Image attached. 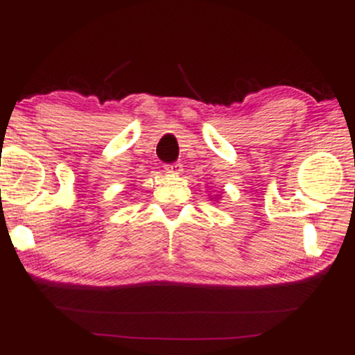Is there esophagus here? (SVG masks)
Masks as SVG:
<instances>
[{
  "instance_id": "1",
  "label": "esophagus",
  "mask_w": 355,
  "mask_h": 355,
  "mask_svg": "<svg viewBox=\"0 0 355 355\" xmlns=\"http://www.w3.org/2000/svg\"><path fill=\"white\" fill-rule=\"evenodd\" d=\"M165 172L172 173V175H178L182 172V164H178V162H173V164H166L165 165Z\"/></svg>"
}]
</instances>
